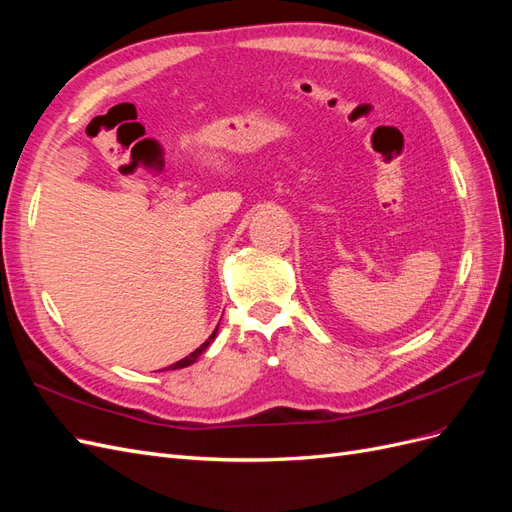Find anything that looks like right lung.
<instances>
[{
    "label": "right lung",
    "mask_w": 512,
    "mask_h": 512,
    "mask_svg": "<svg viewBox=\"0 0 512 512\" xmlns=\"http://www.w3.org/2000/svg\"><path fill=\"white\" fill-rule=\"evenodd\" d=\"M215 333H218V329H215V331H213V333H211V337H209V339H207V342H205V344H203V346H200V348H196V350H194V352H192V354H190V356H185V359H181V361H177V363H175V365H170V367H166V369H181V367H188V365H192V363H194V361H196V359H198V356H200V354H203V352H205V350H207V346H209V344H211V342H213V337H215Z\"/></svg>",
    "instance_id": "obj_1"
}]
</instances>
